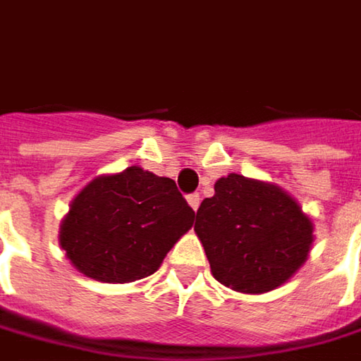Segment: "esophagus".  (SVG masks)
Listing matches in <instances>:
<instances>
[{"mask_svg": "<svg viewBox=\"0 0 361 361\" xmlns=\"http://www.w3.org/2000/svg\"><path fill=\"white\" fill-rule=\"evenodd\" d=\"M200 200H202L200 194H190V196H188V204L192 206V210L194 212H197V208H200Z\"/></svg>", "mask_w": 361, "mask_h": 361, "instance_id": "obj_1", "label": "esophagus"}]
</instances>
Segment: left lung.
Listing matches in <instances>:
<instances>
[{"mask_svg": "<svg viewBox=\"0 0 361 361\" xmlns=\"http://www.w3.org/2000/svg\"><path fill=\"white\" fill-rule=\"evenodd\" d=\"M197 238L214 279L240 293H267L301 269L313 222L279 185L230 173L196 214Z\"/></svg>", "mask_w": 361, "mask_h": 361, "instance_id": "8db88e82", "label": "left lung"}]
</instances>
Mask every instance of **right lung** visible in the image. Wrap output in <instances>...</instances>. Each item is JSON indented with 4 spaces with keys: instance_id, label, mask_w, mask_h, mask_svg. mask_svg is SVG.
<instances>
[{
    "instance_id": "right-lung-1",
    "label": "right lung",
    "mask_w": 361,
    "mask_h": 361,
    "mask_svg": "<svg viewBox=\"0 0 361 361\" xmlns=\"http://www.w3.org/2000/svg\"><path fill=\"white\" fill-rule=\"evenodd\" d=\"M194 218L176 181L133 165L85 185L58 240L82 274L101 283H133L159 269Z\"/></svg>"
}]
</instances>
